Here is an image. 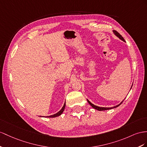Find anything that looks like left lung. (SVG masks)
<instances>
[{
  "label": "left lung",
  "instance_id": "obj_1",
  "mask_svg": "<svg viewBox=\"0 0 147 147\" xmlns=\"http://www.w3.org/2000/svg\"><path fill=\"white\" fill-rule=\"evenodd\" d=\"M113 32H114V34L117 36L118 38H119L120 39V40H122V41H125V40L123 39V38L122 36V35H120L119 34V33H118L117 32V31H115V30H113ZM131 87H132V86H131ZM131 88H130V89H131ZM87 100H88V103L91 105V106L94 108V109H96V110H97V111H106V110H109V109H114V108H116V107H117L118 106H119L120 104H121L122 102H123V101L124 100V99H123V100H122L121 102H120L119 105H117V106H114V107H99V106H95V105H94L93 104H92L91 102H90V101L88 100V99H87Z\"/></svg>",
  "mask_w": 147,
  "mask_h": 147
}]
</instances>
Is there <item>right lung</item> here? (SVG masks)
<instances>
[{
	"instance_id": "add662e5",
	"label": "right lung",
	"mask_w": 147,
	"mask_h": 147,
	"mask_svg": "<svg viewBox=\"0 0 147 147\" xmlns=\"http://www.w3.org/2000/svg\"><path fill=\"white\" fill-rule=\"evenodd\" d=\"M65 106H66V102H65V104H64L63 107H62L61 109L58 112H57V113H56V114H55L51 115H50V116H46V117H58V116H59L60 115H61V114L63 112L64 110H65ZM40 117H41V116H40Z\"/></svg>"
}]
</instances>
